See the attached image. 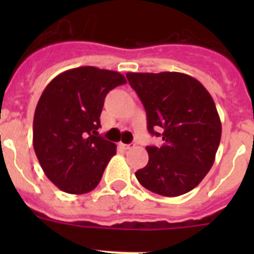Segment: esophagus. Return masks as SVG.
I'll list each match as a JSON object with an SVG mask.
<instances>
[{
    "label": "esophagus",
    "mask_w": 254,
    "mask_h": 254,
    "mask_svg": "<svg viewBox=\"0 0 254 254\" xmlns=\"http://www.w3.org/2000/svg\"><path fill=\"white\" fill-rule=\"evenodd\" d=\"M120 146L121 147H122V149H125V150H128V149H131V145H127V143H122V142H121L120 143Z\"/></svg>",
    "instance_id": "34e87169"
}]
</instances>
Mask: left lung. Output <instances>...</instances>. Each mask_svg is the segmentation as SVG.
Here are the masks:
<instances>
[{"label":"left lung","mask_w":254,"mask_h":254,"mask_svg":"<svg viewBox=\"0 0 254 254\" xmlns=\"http://www.w3.org/2000/svg\"><path fill=\"white\" fill-rule=\"evenodd\" d=\"M146 111L147 129L161 146H146L149 163L134 176L146 190L167 197L199 185L215 161L221 122L214 99L198 80L181 72L127 73Z\"/></svg>","instance_id":"1"}]
</instances>
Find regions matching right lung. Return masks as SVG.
<instances>
[{
  "label": "right lung",
  "mask_w": 254,
  "mask_h": 254,
  "mask_svg": "<svg viewBox=\"0 0 254 254\" xmlns=\"http://www.w3.org/2000/svg\"><path fill=\"white\" fill-rule=\"evenodd\" d=\"M116 71L77 67L56 76L40 95L33 146L40 167L61 190L84 194L99 185L116 143L99 136L107 94L126 84Z\"/></svg>",
  "instance_id": "obj_1"
}]
</instances>
